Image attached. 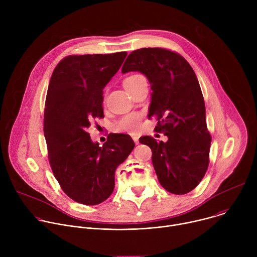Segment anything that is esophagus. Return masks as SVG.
Masks as SVG:
<instances>
[{
  "mask_svg": "<svg viewBox=\"0 0 257 257\" xmlns=\"http://www.w3.org/2000/svg\"><path fill=\"white\" fill-rule=\"evenodd\" d=\"M131 137H132V139L134 140V142H135L136 144H138V143H139V136H138L137 134H132V135H131Z\"/></svg>",
  "mask_w": 257,
  "mask_h": 257,
  "instance_id": "esophagus-1",
  "label": "esophagus"
}]
</instances>
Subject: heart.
<instances>
[{
    "label": "heart",
    "mask_w": 257,
    "mask_h": 257,
    "mask_svg": "<svg viewBox=\"0 0 257 257\" xmlns=\"http://www.w3.org/2000/svg\"><path fill=\"white\" fill-rule=\"evenodd\" d=\"M146 80L141 74H131L123 80V85L125 89L130 93L141 84L145 83ZM140 125V116L138 114H129L121 118L115 124V130L117 132H135Z\"/></svg>",
    "instance_id": "b5f03b06"
}]
</instances>
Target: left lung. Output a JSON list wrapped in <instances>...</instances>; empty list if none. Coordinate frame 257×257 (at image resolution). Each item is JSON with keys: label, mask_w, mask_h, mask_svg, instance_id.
<instances>
[{"label": "left lung", "mask_w": 257, "mask_h": 257, "mask_svg": "<svg viewBox=\"0 0 257 257\" xmlns=\"http://www.w3.org/2000/svg\"><path fill=\"white\" fill-rule=\"evenodd\" d=\"M140 72L151 83L149 118L157 117V132L168 141L142 136L139 142L153 152V165L161 185L173 194H186L202 180L208 167L211 137L197 77L179 54L160 48L132 52L122 73Z\"/></svg>", "instance_id": "8db88e82"}]
</instances>
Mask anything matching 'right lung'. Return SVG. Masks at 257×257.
<instances>
[{
  "mask_svg": "<svg viewBox=\"0 0 257 257\" xmlns=\"http://www.w3.org/2000/svg\"><path fill=\"white\" fill-rule=\"evenodd\" d=\"M126 56H69L50 80L44 116L50 165L62 190L82 204H99L109 197L116 169L135 146L129 135L116 133H109L99 146L87 132L95 118L103 117L102 90Z\"/></svg>",
  "mask_w": 257,
  "mask_h": 257,
  "instance_id": "add662e5",
  "label": "right lung"
}]
</instances>
